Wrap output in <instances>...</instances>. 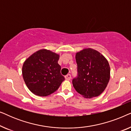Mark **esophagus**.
Returning a JSON list of instances; mask_svg holds the SVG:
<instances>
[{
  "mask_svg": "<svg viewBox=\"0 0 131 131\" xmlns=\"http://www.w3.org/2000/svg\"><path fill=\"white\" fill-rule=\"evenodd\" d=\"M65 79L67 80H70L71 79V75L70 74H68L65 76Z\"/></svg>",
  "mask_w": 131,
  "mask_h": 131,
  "instance_id": "1",
  "label": "esophagus"
}]
</instances>
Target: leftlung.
Masks as SVG:
<instances>
[{
  "label": "left lung",
  "instance_id": "left-lung-1",
  "mask_svg": "<svg viewBox=\"0 0 131 131\" xmlns=\"http://www.w3.org/2000/svg\"><path fill=\"white\" fill-rule=\"evenodd\" d=\"M78 76L72 80L79 94L90 98L99 96L110 80V67L108 61L101 53L92 48L77 52Z\"/></svg>",
  "mask_w": 131,
  "mask_h": 131
}]
</instances>
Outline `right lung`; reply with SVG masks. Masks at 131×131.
Segmentation results:
<instances>
[{"mask_svg":"<svg viewBox=\"0 0 131 131\" xmlns=\"http://www.w3.org/2000/svg\"><path fill=\"white\" fill-rule=\"evenodd\" d=\"M60 55L49 50L40 49L25 61L22 73L29 90L34 94L46 96L59 88L65 80L58 63Z\"/></svg>","mask_w":131,"mask_h":131,"instance_id":"add662e5","label":"right lung"}]
</instances>
